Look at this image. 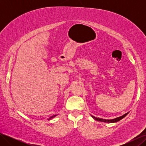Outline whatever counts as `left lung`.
Wrapping results in <instances>:
<instances>
[{
	"mask_svg": "<svg viewBox=\"0 0 146 146\" xmlns=\"http://www.w3.org/2000/svg\"><path fill=\"white\" fill-rule=\"evenodd\" d=\"M127 114H128V113H126V114H123V116H122L118 117H117V118L113 119H110V120H108V119H101V118L96 117H94V116H92V117H93V118L95 119V120H96V121H100V122H109V123H111V122H117V121H120L121 119H122V118L124 117L127 115Z\"/></svg>",
	"mask_w": 146,
	"mask_h": 146,
	"instance_id": "1",
	"label": "left lung"
}]
</instances>
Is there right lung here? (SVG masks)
Masks as SVG:
<instances>
[{
    "instance_id": "obj_1",
    "label": "right lung",
    "mask_w": 146,
    "mask_h": 146,
    "mask_svg": "<svg viewBox=\"0 0 146 146\" xmlns=\"http://www.w3.org/2000/svg\"><path fill=\"white\" fill-rule=\"evenodd\" d=\"M56 114H55V115H54V116H51V117H50L49 118H48V119H47V120H50V119H51L52 118H53V117H54L55 116H56Z\"/></svg>"
}]
</instances>
